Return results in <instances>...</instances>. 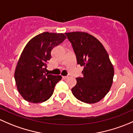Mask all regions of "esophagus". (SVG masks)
<instances>
[{"instance_id": "obj_1", "label": "esophagus", "mask_w": 133, "mask_h": 133, "mask_svg": "<svg viewBox=\"0 0 133 133\" xmlns=\"http://www.w3.org/2000/svg\"><path fill=\"white\" fill-rule=\"evenodd\" d=\"M68 77H69V76H63V78L64 79H68Z\"/></svg>"}]
</instances>
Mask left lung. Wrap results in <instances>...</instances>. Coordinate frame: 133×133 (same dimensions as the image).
I'll use <instances>...</instances> for the list:
<instances>
[{
  "instance_id": "8db88e82",
  "label": "left lung",
  "mask_w": 133,
  "mask_h": 133,
  "mask_svg": "<svg viewBox=\"0 0 133 133\" xmlns=\"http://www.w3.org/2000/svg\"><path fill=\"white\" fill-rule=\"evenodd\" d=\"M72 43L77 63L83 66V76L77 77L72 88L76 98L88 104H94L104 98L110 90L114 68L102 43L92 35L84 32L65 33Z\"/></svg>"
}]
</instances>
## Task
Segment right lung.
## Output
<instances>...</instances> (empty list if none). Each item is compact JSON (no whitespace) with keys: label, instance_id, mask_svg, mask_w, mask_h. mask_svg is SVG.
Segmentation results:
<instances>
[{"label":"right lung","instance_id":"1","mask_svg":"<svg viewBox=\"0 0 133 133\" xmlns=\"http://www.w3.org/2000/svg\"><path fill=\"white\" fill-rule=\"evenodd\" d=\"M66 38L63 33L44 32L27 43L18 61L15 79L18 91L27 102H43L53 94L61 76L46 73V62L51 50Z\"/></svg>","mask_w":133,"mask_h":133}]
</instances>
